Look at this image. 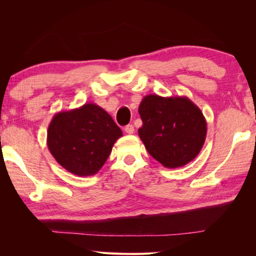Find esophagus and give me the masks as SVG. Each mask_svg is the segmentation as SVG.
<instances>
[{
	"instance_id": "34e87169",
	"label": "esophagus",
	"mask_w": 256,
	"mask_h": 256,
	"mask_svg": "<svg viewBox=\"0 0 256 256\" xmlns=\"http://www.w3.org/2000/svg\"><path fill=\"white\" fill-rule=\"evenodd\" d=\"M124 131H125V133H128V134H133L134 133V126L132 124H128L124 128Z\"/></svg>"
}]
</instances>
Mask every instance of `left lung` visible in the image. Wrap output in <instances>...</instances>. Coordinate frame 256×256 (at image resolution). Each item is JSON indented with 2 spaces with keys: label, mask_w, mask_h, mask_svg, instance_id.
<instances>
[{
  "label": "left lung",
  "mask_w": 256,
  "mask_h": 256,
  "mask_svg": "<svg viewBox=\"0 0 256 256\" xmlns=\"http://www.w3.org/2000/svg\"><path fill=\"white\" fill-rule=\"evenodd\" d=\"M138 136L152 157L167 168L183 167L200 154L206 120L188 97L148 94L138 106Z\"/></svg>",
  "instance_id": "obj_1"
}]
</instances>
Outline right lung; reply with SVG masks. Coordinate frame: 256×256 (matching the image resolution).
<instances>
[{"mask_svg":"<svg viewBox=\"0 0 256 256\" xmlns=\"http://www.w3.org/2000/svg\"><path fill=\"white\" fill-rule=\"evenodd\" d=\"M123 136L112 116L96 104L58 112L47 131V146L56 162L76 176H92Z\"/></svg>","mask_w":256,"mask_h":256,"instance_id":"add662e5","label":"right lung"}]
</instances>
